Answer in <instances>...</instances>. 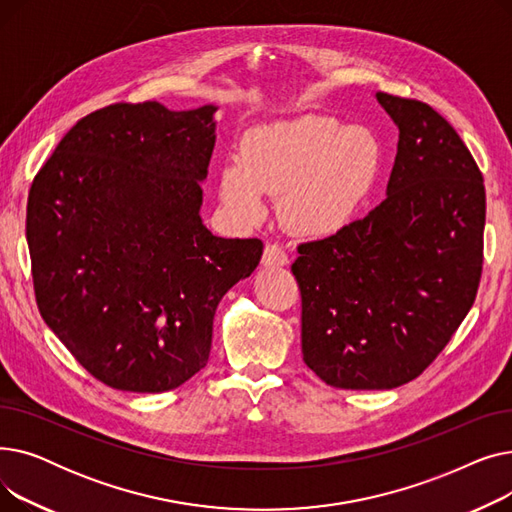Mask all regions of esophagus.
Instances as JSON below:
<instances>
[{
  "label": "esophagus",
  "mask_w": 512,
  "mask_h": 512,
  "mask_svg": "<svg viewBox=\"0 0 512 512\" xmlns=\"http://www.w3.org/2000/svg\"><path fill=\"white\" fill-rule=\"evenodd\" d=\"M261 263L265 267H284L288 263V255L284 253L282 247L278 245H267L265 251H263V259Z\"/></svg>",
  "instance_id": "obj_1"
}]
</instances>
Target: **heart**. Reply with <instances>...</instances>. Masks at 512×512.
I'll use <instances>...</instances> for the list:
<instances>
[{
    "label": "heart",
    "mask_w": 512,
    "mask_h": 512,
    "mask_svg": "<svg viewBox=\"0 0 512 512\" xmlns=\"http://www.w3.org/2000/svg\"><path fill=\"white\" fill-rule=\"evenodd\" d=\"M384 143L367 126L332 116H301L249 130L236 164L222 168L218 195L247 222L265 215L267 195H282L286 224L326 238L351 226L384 170Z\"/></svg>",
    "instance_id": "1"
}]
</instances>
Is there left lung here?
Wrapping results in <instances>:
<instances>
[{"mask_svg": "<svg viewBox=\"0 0 512 512\" xmlns=\"http://www.w3.org/2000/svg\"><path fill=\"white\" fill-rule=\"evenodd\" d=\"M398 128L386 199L303 242V361L334 388L415 380L469 313L483 261L486 188L456 130L427 103L375 93Z\"/></svg>", "mask_w": 512, "mask_h": 512, "instance_id": "1", "label": "left lung"}]
</instances>
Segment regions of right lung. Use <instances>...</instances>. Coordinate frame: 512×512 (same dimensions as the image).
Wrapping results in <instances>:
<instances>
[{
    "instance_id": "1",
    "label": "right lung",
    "mask_w": 512,
    "mask_h": 512,
    "mask_svg": "<svg viewBox=\"0 0 512 512\" xmlns=\"http://www.w3.org/2000/svg\"><path fill=\"white\" fill-rule=\"evenodd\" d=\"M218 105L114 103L78 120L26 207L41 317L107 386L155 394L207 365L213 315L259 265V238L201 220Z\"/></svg>"
}]
</instances>
